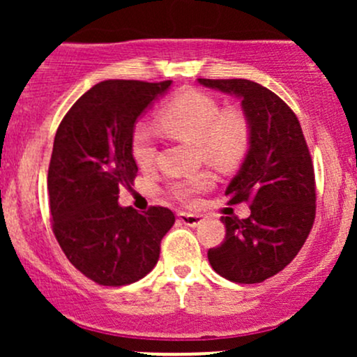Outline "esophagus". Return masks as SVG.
Segmentation results:
<instances>
[{
	"label": "esophagus",
	"mask_w": 357,
	"mask_h": 357,
	"mask_svg": "<svg viewBox=\"0 0 357 357\" xmlns=\"http://www.w3.org/2000/svg\"><path fill=\"white\" fill-rule=\"evenodd\" d=\"M178 216L184 225H188V227H192V228L198 227V225H202V221H203V216L202 215H195V213L183 211V213H179Z\"/></svg>",
	"instance_id": "1"
}]
</instances>
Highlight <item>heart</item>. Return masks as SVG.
<instances>
[{"label":"heart","mask_w":357,"mask_h":357,"mask_svg":"<svg viewBox=\"0 0 357 357\" xmlns=\"http://www.w3.org/2000/svg\"><path fill=\"white\" fill-rule=\"evenodd\" d=\"M155 124L167 136L196 144L208 165L223 171L231 169L243 159L252 137L248 117L241 110H221L218 102L199 90H183L174 96L158 112ZM130 154L141 169L154 166L158 147L146 127H134ZM210 184V176L196 174L173 183L169 191L179 202L190 203Z\"/></svg>","instance_id":"obj_1"}]
</instances>
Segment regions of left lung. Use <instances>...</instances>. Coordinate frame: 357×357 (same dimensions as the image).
<instances>
[{"mask_svg": "<svg viewBox=\"0 0 357 357\" xmlns=\"http://www.w3.org/2000/svg\"><path fill=\"white\" fill-rule=\"evenodd\" d=\"M204 87L241 99L252 137L240 171L225 195L250 203V216H221L223 243L208 250L216 273L260 284L301 252L315 218V176L301 122L272 90L245 79H198Z\"/></svg>", "mask_w": 357, "mask_h": 357, "instance_id": "obj_1", "label": "left lung"}]
</instances>
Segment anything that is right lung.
Instances as JSON below:
<instances>
[{"mask_svg": "<svg viewBox=\"0 0 357 357\" xmlns=\"http://www.w3.org/2000/svg\"><path fill=\"white\" fill-rule=\"evenodd\" d=\"M171 80H104L80 97L56 129L48 167L52 227L70 264L99 285L146 277L174 225L169 208L137 213L117 203L137 174L130 154L136 121Z\"/></svg>", "mask_w": 357, "mask_h": 357, "instance_id": "add662e5", "label": "right lung"}]
</instances>
